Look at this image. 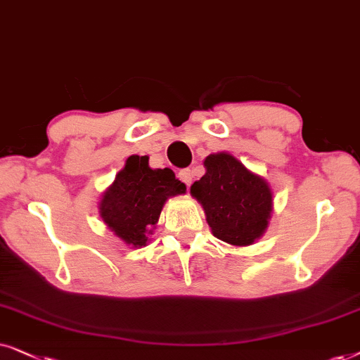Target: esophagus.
<instances>
[{
  "label": "esophagus",
  "mask_w": 360,
  "mask_h": 360,
  "mask_svg": "<svg viewBox=\"0 0 360 360\" xmlns=\"http://www.w3.org/2000/svg\"><path fill=\"white\" fill-rule=\"evenodd\" d=\"M177 177H179V179L183 181L186 186H189L191 183H193V171H191L189 167H186V169H181L179 172H177Z\"/></svg>",
  "instance_id": "esophagus-1"
}]
</instances>
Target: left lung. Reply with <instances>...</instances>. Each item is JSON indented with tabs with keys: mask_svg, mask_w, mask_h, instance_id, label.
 I'll return each mask as SVG.
<instances>
[{
	"mask_svg": "<svg viewBox=\"0 0 360 360\" xmlns=\"http://www.w3.org/2000/svg\"><path fill=\"white\" fill-rule=\"evenodd\" d=\"M204 166L207 171L191 186V194L202 204L212 233L230 245H250L268 225L270 188L227 153L207 156Z\"/></svg>",
	"mask_w": 360,
	"mask_h": 360,
	"instance_id": "obj_1",
	"label": "left lung"
}]
</instances>
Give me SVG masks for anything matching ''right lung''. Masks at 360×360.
Returning a JSON list of instances; mask_svg holds the SVG:
<instances>
[{
	"instance_id": "obj_1",
	"label": "right lung",
	"mask_w": 360,
	"mask_h": 360,
	"mask_svg": "<svg viewBox=\"0 0 360 360\" xmlns=\"http://www.w3.org/2000/svg\"><path fill=\"white\" fill-rule=\"evenodd\" d=\"M184 191L169 167L151 169L146 156H130L103 194L100 215L124 243L145 247L166 199Z\"/></svg>"
}]
</instances>
